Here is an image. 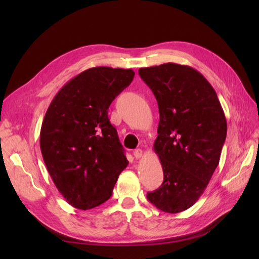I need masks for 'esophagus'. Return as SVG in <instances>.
Here are the masks:
<instances>
[{
  "label": "esophagus",
  "instance_id": "obj_1",
  "mask_svg": "<svg viewBox=\"0 0 259 259\" xmlns=\"http://www.w3.org/2000/svg\"><path fill=\"white\" fill-rule=\"evenodd\" d=\"M143 150L142 149H136V150H134V152H133V154H134V156L136 159H140L143 156Z\"/></svg>",
  "mask_w": 259,
  "mask_h": 259
}]
</instances>
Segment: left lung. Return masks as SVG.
<instances>
[{
    "mask_svg": "<svg viewBox=\"0 0 259 259\" xmlns=\"http://www.w3.org/2000/svg\"><path fill=\"white\" fill-rule=\"evenodd\" d=\"M138 73L160 113L153 147L164 180L147 198L156 208L176 214L191 207L206 189L226 140V116L213 86L189 66L167 62Z\"/></svg>",
    "mask_w": 259,
    "mask_h": 259,
    "instance_id": "obj_1",
    "label": "left lung"
}]
</instances>
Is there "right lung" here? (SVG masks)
Listing matches in <instances>:
<instances>
[{
  "label": "right lung",
  "instance_id": "1",
  "mask_svg": "<svg viewBox=\"0 0 259 259\" xmlns=\"http://www.w3.org/2000/svg\"><path fill=\"white\" fill-rule=\"evenodd\" d=\"M134 75L132 69L85 70L62 86L45 113L43 160L58 191L75 208L103 204L127 166L108 109Z\"/></svg>",
  "mask_w": 259,
  "mask_h": 259
}]
</instances>
